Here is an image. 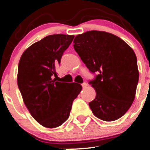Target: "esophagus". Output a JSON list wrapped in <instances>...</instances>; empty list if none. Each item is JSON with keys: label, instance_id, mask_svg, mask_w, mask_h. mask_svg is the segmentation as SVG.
<instances>
[{"label": "esophagus", "instance_id": "obj_1", "mask_svg": "<svg viewBox=\"0 0 150 150\" xmlns=\"http://www.w3.org/2000/svg\"><path fill=\"white\" fill-rule=\"evenodd\" d=\"M87 86H88V84L86 83V82H84V83H82V88H85L87 87Z\"/></svg>", "mask_w": 150, "mask_h": 150}]
</instances>
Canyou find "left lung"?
<instances>
[{
	"mask_svg": "<svg viewBox=\"0 0 150 150\" xmlns=\"http://www.w3.org/2000/svg\"><path fill=\"white\" fill-rule=\"evenodd\" d=\"M74 50L91 73L89 83L96 97L89 103L92 112L104 121H114L125 115L135 97L139 79L134 50L119 37L91 30L78 35Z\"/></svg>",
	"mask_w": 150,
	"mask_h": 150,
	"instance_id": "left-lung-1",
	"label": "left lung"
}]
</instances>
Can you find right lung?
<instances>
[{"label":"right lung","mask_w":150,"mask_h":150,"mask_svg":"<svg viewBox=\"0 0 150 150\" xmlns=\"http://www.w3.org/2000/svg\"><path fill=\"white\" fill-rule=\"evenodd\" d=\"M74 35L55 34L29 47L18 63V86L33 117L47 128L61 126L69 117L73 101L82 90L81 85L60 82L56 66Z\"/></svg>","instance_id":"right-lung-1"}]
</instances>
